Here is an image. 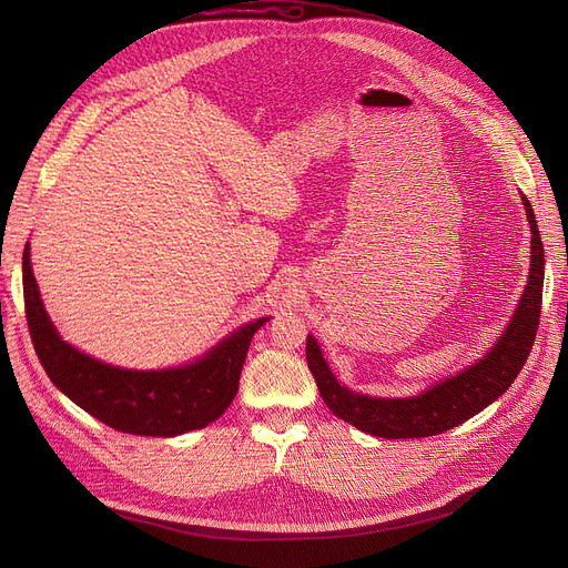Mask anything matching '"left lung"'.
<instances>
[{"mask_svg": "<svg viewBox=\"0 0 568 568\" xmlns=\"http://www.w3.org/2000/svg\"><path fill=\"white\" fill-rule=\"evenodd\" d=\"M525 216L531 230V266L525 292L514 311V317L497 343L460 373L444 377L428 386L419 396L409 398H377L356 394L343 386L324 362L322 349L313 336L306 341L308 368L317 382L320 396L338 419L352 424L364 433L384 439H409L430 437L452 430L474 414L495 403L518 377L527 356L531 352L536 326L541 317V292H544V244L539 227H536L534 209L523 195Z\"/></svg>", "mask_w": 568, "mask_h": 568, "instance_id": "1", "label": "left lung"}]
</instances>
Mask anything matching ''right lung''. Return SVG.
Returning <instances> with one entry per match:
<instances>
[{"label": "right lung", "instance_id": "add662e5", "mask_svg": "<svg viewBox=\"0 0 568 568\" xmlns=\"http://www.w3.org/2000/svg\"><path fill=\"white\" fill-rule=\"evenodd\" d=\"M22 290L29 334L57 389L105 426L146 437H174L216 422L236 396L255 332L268 320L239 326L186 366L133 371L99 362L57 334L41 302L29 244L22 253Z\"/></svg>", "mask_w": 568, "mask_h": 568}]
</instances>
